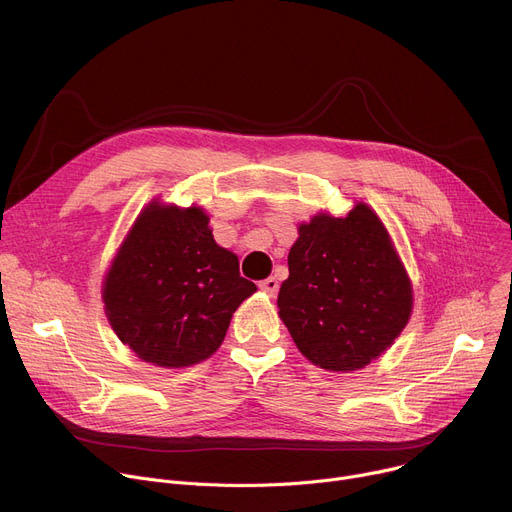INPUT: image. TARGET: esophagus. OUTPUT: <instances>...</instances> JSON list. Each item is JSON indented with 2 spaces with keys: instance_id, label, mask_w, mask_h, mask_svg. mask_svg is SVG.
<instances>
[{
  "instance_id": "1",
  "label": "esophagus",
  "mask_w": 512,
  "mask_h": 512,
  "mask_svg": "<svg viewBox=\"0 0 512 512\" xmlns=\"http://www.w3.org/2000/svg\"><path fill=\"white\" fill-rule=\"evenodd\" d=\"M259 287L265 291V294L275 296L277 291H279V281H277V277H267V279H263V281L259 283Z\"/></svg>"
}]
</instances>
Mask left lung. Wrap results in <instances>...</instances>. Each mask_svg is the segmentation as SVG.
Masks as SVG:
<instances>
[{
  "mask_svg": "<svg viewBox=\"0 0 512 512\" xmlns=\"http://www.w3.org/2000/svg\"><path fill=\"white\" fill-rule=\"evenodd\" d=\"M298 231L277 296L279 318L318 367H367L395 342L413 306L387 229L358 202L344 218L318 214Z\"/></svg>",
  "mask_w": 512,
  "mask_h": 512,
  "instance_id": "8db88e82",
  "label": "left lung"
}]
</instances>
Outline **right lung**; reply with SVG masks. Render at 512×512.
<instances>
[{
	"label": "right lung",
	"mask_w": 512,
	"mask_h": 512,
	"mask_svg": "<svg viewBox=\"0 0 512 512\" xmlns=\"http://www.w3.org/2000/svg\"><path fill=\"white\" fill-rule=\"evenodd\" d=\"M257 285L218 247L202 208L152 202L135 221L103 287L123 344L158 367H190L225 340L233 312Z\"/></svg>",
	"instance_id": "1"
}]
</instances>
